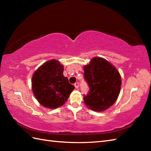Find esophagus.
I'll return each instance as SVG.
<instances>
[{"label": "esophagus", "instance_id": "34e87169", "mask_svg": "<svg viewBox=\"0 0 151 151\" xmlns=\"http://www.w3.org/2000/svg\"><path fill=\"white\" fill-rule=\"evenodd\" d=\"M74 86H75V87L76 89H78V87H79V83L78 82H76L75 84H74Z\"/></svg>", "mask_w": 151, "mask_h": 151}]
</instances>
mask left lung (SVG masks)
<instances>
[{
	"instance_id": "1",
	"label": "left lung",
	"mask_w": 151,
	"mask_h": 151,
	"mask_svg": "<svg viewBox=\"0 0 151 151\" xmlns=\"http://www.w3.org/2000/svg\"><path fill=\"white\" fill-rule=\"evenodd\" d=\"M84 78L89 91L84 101L88 108L96 111L107 110L117 101L121 79L117 69L106 60L95 57L84 67Z\"/></svg>"
}]
</instances>
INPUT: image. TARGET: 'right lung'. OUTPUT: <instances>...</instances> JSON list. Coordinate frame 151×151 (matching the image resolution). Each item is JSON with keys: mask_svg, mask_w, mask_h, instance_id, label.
Masks as SVG:
<instances>
[{"mask_svg": "<svg viewBox=\"0 0 151 151\" xmlns=\"http://www.w3.org/2000/svg\"><path fill=\"white\" fill-rule=\"evenodd\" d=\"M63 66L56 60H50L34 72L32 88L43 106L55 109L63 105L75 89L63 75Z\"/></svg>", "mask_w": 151, "mask_h": 151, "instance_id": "right-lung-1", "label": "right lung"}]
</instances>
